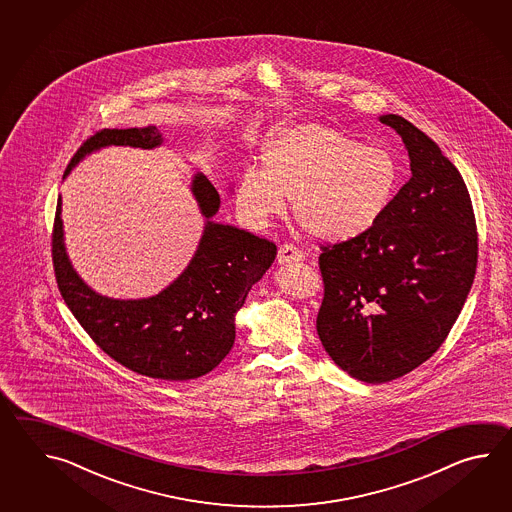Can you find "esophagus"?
Wrapping results in <instances>:
<instances>
[{"label":"esophagus","mask_w":512,"mask_h":512,"mask_svg":"<svg viewBox=\"0 0 512 512\" xmlns=\"http://www.w3.org/2000/svg\"><path fill=\"white\" fill-rule=\"evenodd\" d=\"M302 260H304V252L300 251L298 247H294L293 243H285L278 249V263H282V265Z\"/></svg>","instance_id":"1"}]
</instances>
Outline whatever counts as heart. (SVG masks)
<instances>
[{"instance_id": "obj_1", "label": "heart", "mask_w": 512, "mask_h": 512, "mask_svg": "<svg viewBox=\"0 0 512 512\" xmlns=\"http://www.w3.org/2000/svg\"><path fill=\"white\" fill-rule=\"evenodd\" d=\"M399 164L379 146H360L342 131L316 122L283 130L269 144L263 172L247 170L236 208L254 229H267L294 199L296 218L326 241L368 234L392 205Z\"/></svg>"}]
</instances>
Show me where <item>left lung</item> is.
Returning a JSON list of instances; mask_svg holds the SVG:
<instances>
[{"label": "left lung", "mask_w": 512, "mask_h": 512, "mask_svg": "<svg viewBox=\"0 0 512 512\" xmlns=\"http://www.w3.org/2000/svg\"><path fill=\"white\" fill-rule=\"evenodd\" d=\"M410 157L412 177L373 229L320 247L324 300L316 331L338 368L368 384L430 359L474 282L478 232L467 185L412 122L382 115Z\"/></svg>", "instance_id": "1"}]
</instances>
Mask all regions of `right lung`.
<instances>
[{
	"label": "right lung",
	"mask_w": 512,
	"mask_h": 512,
	"mask_svg": "<svg viewBox=\"0 0 512 512\" xmlns=\"http://www.w3.org/2000/svg\"><path fill=\"white\" fill-rule=\"evenodd\" d=\"M161 144L163 135L155 126L98 131L75 153L64 179L75 164L100 148L150 150ZM192 194L207 218L196 254L166 289L141 300H115L87 287L67 258L62 197L56 205L53 265L64 302L106 355L128 370L161 381L197 379L229 355L236 313L276 258L272 241L212 221L221 199L207 175H194Z\"/></svg>",
	"instance_id": "obj_1"
}]
</instances>
